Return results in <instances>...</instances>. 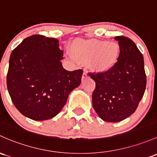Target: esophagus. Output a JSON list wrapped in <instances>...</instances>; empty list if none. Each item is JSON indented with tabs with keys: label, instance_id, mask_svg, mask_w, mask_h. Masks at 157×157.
<instances>
[{
	"label": "esophagus",
	"instance_id": "esophagus-1",
	"mask_svg": "<svg viewBox=\"0 0 157 157\" xmlns=\"http://www.w3.org/2000/svg\"><path fill=\"white\" fill-rule=\"evenodd\" d=\"M88 77H88V75H87L86 72L84 71L83 74V76H82V80H83H83H85L86 79L88 78Z\"/></svg>",
	"mask_w": 157,
	"mask_h": 157
}]
</instances>
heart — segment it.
Masks as SVG:
<instances>
[{
  "mask_svg": "<svg viewBox=\"0 0 157 157\" xmlns=\"http://www.w3.org/2000/svg\"><path fill=\"white\" fill-rule=\"evenodd\" d=\"M71 56L80 63H89L97 72H106L118 62L120 46L97 40H76L70 47Z\"/></svg>",
  "mask_w": 157,
  "mask_h": 157,
  "instance_id": "heart-1",
  "label": "heart"
}]
</instances>
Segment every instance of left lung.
Segmentation results:
<instances>
[{"label": "left lung", "mask_w": 157, "mask_h": 157, "mask_svg": "<svg viewBox=\"0 0 157 157\" xmlns=\"http://www.w3.org/2000/svg\"><path fill=\"white\" fill-rule=\"evenodd\" d=\"M120 48L118 62L108 71L90 73L95 82L92 106L106 122L122 121L132 114L144 95L147 78L144 57L131 39L115 37Z\"/></svg>", "instance_id": "obj_1"}]
</instances>
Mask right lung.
<instances>
[{"instance_id": "right-lung-1", "label": "right lung", "mask_w": 157, "mask_h": 157, "mask_svg": "<svg viewBox=\"0 0 157 157\" xmlns=\"http://www.w3.org/2000/svg\"><path fill=\"white\" fill-rule=\"evenodd\" d=\"M59 40L34 34L11 52L6 85L13 105L34 120L56 116L72 90L81 83L83 71L62 67Z\"/></svg>"}]
</instances>
